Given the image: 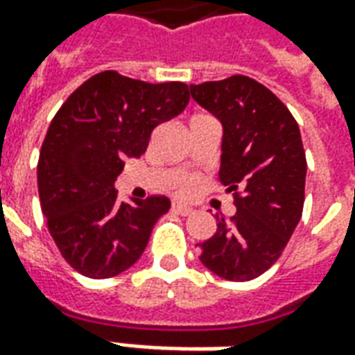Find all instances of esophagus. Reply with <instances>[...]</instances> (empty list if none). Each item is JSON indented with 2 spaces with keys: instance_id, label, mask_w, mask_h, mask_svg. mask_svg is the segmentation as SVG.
Instances as JSON below:
<instances>
[{
  "instance_id": "1",
  "label": "esophagus",
  "mask_w": 355,
  "mask_h": 355,
  "mask_svg": "<svg viewBox=\"0 0 355 355\" xmlns=\"http://www.w3.org/2000/svg\"><path fill=\"white\" fill-rule=\"evenodd\" d=\"M173 211L178 213V215H192L193 213V207L190 205H184V203H173Z\"/></svg>"
}]
</instances>
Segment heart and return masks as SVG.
<instances>
[{"label":"heart","instance_id":"b5f03b06","mask_svg":"<svg viewBox=\"0 0 355 355\" xmlns=\"http://www.w3.org/2000/svg\"><path fill=\"white\" fill-rule=\"evenodd\" d=\"M193 186H196V180H193V178H186V180H182V182H180L178 190H180L182 193H188L190 190H193Z\"/></svg>","mask_w":355,"mask_h":355}]
</instances>
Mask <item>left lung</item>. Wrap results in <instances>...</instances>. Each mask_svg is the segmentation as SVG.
<instances>
[{
    "label": "left lung",
    "instance_id": "obj_1",
    "mask_svg": "<svg viewBox=\"0 0 355 355\" xmlns=\"http://www.w3.org/2000/svg\"><path fill=\"white\" fill-rule=\"evenodd\" d=\"M190 94L223 125L218 177L236 196L230 223L201 243L200 261L228 282H249L272 266L304 205L306 155L287 106L247 76L190 85Z\"/></svg>",
    "mask_w": 355,
    "mask_h": 355
}]
</instances>
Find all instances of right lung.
Segmentation results:
<instances>
[{
    "instance_id": "obj_1",
    "label": "right lung",
    "mask_w": 355,
    "mask_h": 355,
    "mask_svg": "<svg viewBox=\"0 0 355 355\" xmlns=\"http://www.w3.org/2000/svg\"><path fill=\"white\" fill-rule=\"evenodd\" d=\"M190 101L180 81L146 83L101 72L76 89L51 121L37 163L42 211L58 251L80 274L106 279L139 261L167 198L119 203L125 159L146 152L150 135Z\"/></svg>"
}]
</instances>
